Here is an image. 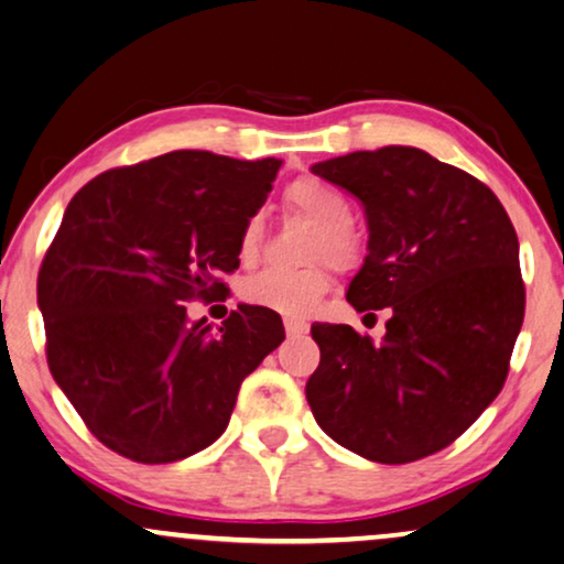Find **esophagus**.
<instances>
[{
	"instance_id": "esophagus-1",
	"label": "esophagus",
	"mask_w": 564,
	"mask_h": 564,
	"mask_svg": "<svg viewBox=\"0 0 564 564\" xmlns=\"http://www.w3.org/2000/svg\"><path fill=\"white\" fill-rule=\"evenodd\" d=\"M283 325H286V333H289V337H299V335H306V333H310V325H306L304 319L286 317V319H283Z\"/></svg>"
}]
</instances>
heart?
Instances as JSON below:
<instances>
[{"mask_svg":"<svg viewBox=\"0 0 564 564\" xmlns=\"http://www.w3.org/2000/svg\"><path fill=\"white\" fill-rule=\"evenodd\" d=\"M283 204L291 214L314 224V231L306 242V260H325L335 270H352L366 258V242L358 229L348 221L350 204L340 191L322 183L317 177H299L283 191ZM262 221L250 216L239 235V254L252 260L260 250ZM325 262H312L302 270L268 268L262 273L247 278L242 299L260 310L302 317L329 291V268Z\"/></svg>","mask_w":564,"mask_h":564,"instance_id":"1","label":"heart"}]
</instances>
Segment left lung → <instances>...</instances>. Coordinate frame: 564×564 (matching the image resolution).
Masks as SVG:
<instances>
[{
    "label": "left lung",
    "instance_id": "left-lung-1",
    "mask_svg": "<svg viewBox=\"0 0 564 564\" xmlns=\"http://www.w3.org/2000/svg\"><path fill=\"white\" fill-rule=\"evenodd\" d=\"M312 172L356 195L369 224L348 302L392 317L381 343L312 325L319 366L306 402L348 452L417 462L454 444L506 384L527 310L516 229L490 187L415 147L352 152Z\"/></svg>",
    "mask_w": 564,
    "mask_h": 564
}]
</instances>
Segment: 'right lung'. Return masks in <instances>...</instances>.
Wrapping results in <instances>:
<instances>
[{
  "mask_svg": "<svg viewBox=\"0 0 564 564\" xmlns=\"http://www.w3.org/2000/svg\"><path fill=\"white\" fill-rule=\"evenodd\" d=\"M278 167L180 149L102 172L66 206L37 273L48 369L110 452L170 464L212 446L286 337L260 306L239 304L216 333L185 310L229 291L216 275L239 268Z\"/></svg>",
  "mask_w": 564,
  "mask_h": 564,
  "instance_id": "obj_1",
  "label": "right lung"
}]
</instances>
